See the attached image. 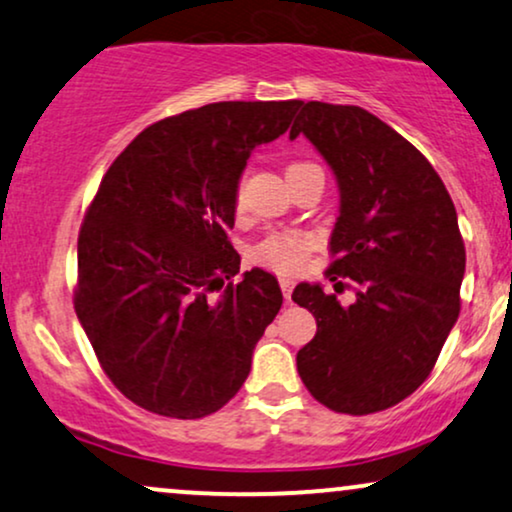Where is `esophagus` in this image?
<instances>
[{
    "label": "esophagus",
    "mask_w": 512,
    "mask_h": 512,
    "mask_svg": "<svg viewBox=\"0 0 512 512\" xmlns=\"http://www.w3.org/2000/svg\"><path fill=\"white\" fill-rule=\"evenodd\" d=\"M281 290H283V297H286V302H290V295H293V278H281Z\"/></svg>",
    "instance_id": "esophagus-1"
}]
</instances>
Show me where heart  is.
<instances>
[{"instance_id":"1","label":"heart","mask_w":512,"mask_h":512,"mask_svg":"<svg viewBox=\"0 0 512 512\" xmlns=\"http://www.w3.org/2000/svg\"><path fill=\"white\" fill-rule=\"evenodd\" d=\"M309 163H295L288 167V172L307 167ZM236 205L243 208V193L238 189ZM314 238L302 231H283V234H269L255 245V260L276 274H297L307 262L309 250H312Z\"/></svg>"}]
</instances>
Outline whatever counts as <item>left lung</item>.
<instances>
[{
  "mask_svg": "<svg viewBox=\"0 0 512 512\" xmlns=\"http://www.w3.org/2000/svg\"><path fill=\"white\" fill-rule=\"evenodd\" d=\"M297 134L338 179L326 276L357 290L349 307L319 283L293 290L316 319L297 373L331 411H385L423 385L461 312L465 245L454 200L428 158L364 108L309 101L290 139Z\"/></svg>",
  "mask_w": 512,
  "mask_h": 512,
  "instance_id": "left-lung-1",
  "label": "left lung"
}]
</instances>
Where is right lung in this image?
I'll use <instances>...</instances> for the list:
<instances>
[{
  "label": "right lung",
  "mask_w": 512,
  "mask_h": 512,
  "mask_svg": "<svg viewBox=\"0 0 512 512\" xmlns=\"http://www.w3.org/2000/svg\"><path fill=\"white\" fill-rule=\"evenodd\" d=\"M300 106L219 101L172 115L101 179L77 238L75 312L111 383L141 409L210 416L248 378L283 295L264 269L224 286L241 271L229 241L238 179Z\"/></svg>",
  "instance_id": "add662e5"
}]
</instances>
